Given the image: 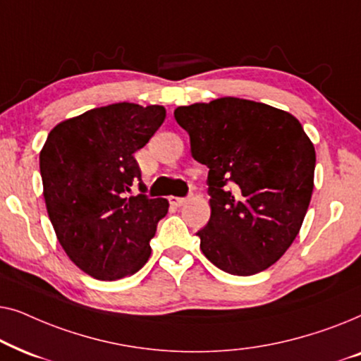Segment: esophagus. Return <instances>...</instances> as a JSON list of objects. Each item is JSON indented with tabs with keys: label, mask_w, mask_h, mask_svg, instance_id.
Segmentation results:
<instances>
[{
	"label": "esophagus",
	"mask_w": 361,
	"mask_h": 361,
	"mask_svg": "<svg viewBox=\"0 0 361 361\" xmlns=\"http://www.w3.org/2000/svg\"><path fill=\"white\" fill-rule=\"evenodd\" d=\"M169 202H171V205L180 207V205H184V204H185L187 199H184V197H171Z\"/></svg>",
	"instance_id": "esophagus-1"
}]
</instances>
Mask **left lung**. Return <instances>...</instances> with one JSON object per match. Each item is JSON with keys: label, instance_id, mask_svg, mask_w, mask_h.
<instances>
[{"label": "left lung", "instance_id": "obj_1", "mask_svg": "<svg viewBox=\"0 0 361 361\" xmlns=\"http://www.w3.org/2000/svg\"><path fill=\"white\" fill-rule=\"evenodd\" d=\"M190 152L209 167L210 220L197 231L210 263L251 276L293 245L314 190L315 149L290 113L224 97L174 111Z\"/></svg>", "mask_w": 361, "mask_h": 361}]
</instances>
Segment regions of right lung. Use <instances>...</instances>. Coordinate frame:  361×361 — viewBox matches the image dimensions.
Listing matches in <instances>:
<instances>
[{
    "label": "right lung",
    "instance_id": "add662e5",
    "mask_svg": "<svg viewBox=\"0 0 361 361\" xmlns=\"http://www.w3.org/2000/svg\"><path fill=\"white\" fill-rule=\"evenodd\" d=\"M166 108L113 103L49 133L39 154L44 200L59 243L83 273L116 281L140 271L169 202L131 195L141 171L135 152L164 123Z\"/></svg>",
    "mask_w": 361,
    "mask_h": 361
}]
</instances>
